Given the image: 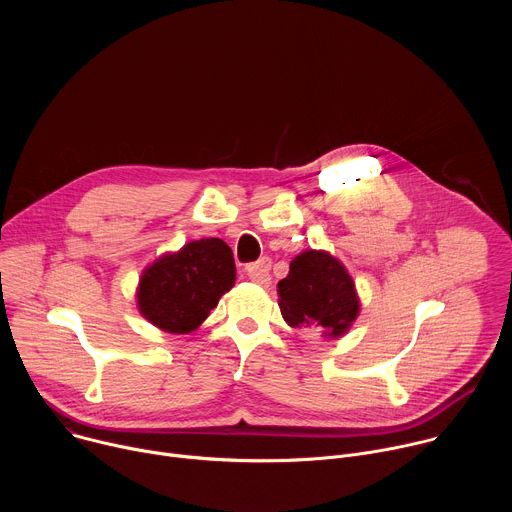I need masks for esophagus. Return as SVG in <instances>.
Listing matches in <instances>:
<instances>
[{"label":"esophagus","mask_w":512,"mask_h":512,"mask_svg":"<svg viewBox=\"0 0 512 512\" xmlns=\"http://www.w3.org/2000/svg\"><path fill=\"white\" fill-rule=\"evenodd\" d=\"M269 269H271V263L267 259H261V261H255V263H249L245 267V275L255 281V283H261L265 285L269 281Z\"/></svg>","instance_id":"1"}]
</instances>
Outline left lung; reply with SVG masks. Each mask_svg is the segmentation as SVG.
Wrapping results in <instances>:
<instances>
[{"instance_id": "left-lung-1", "label": "left lung", "mask_w": 512, "mask_h": 512, "mask_svg": "<svg viewBox=\"0 0 512 512\" xmlns=\"http://www.w3.org/2000/svg\"><path fill=\"white\" fill-rule=\"evenodd\" d=\"M279 308L291 328H324L330 336L348 330L358 314L354 283L340 261L324 251H306L277 283Z\"/></svg>"}]
</instances>
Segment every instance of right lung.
<instances>
[{
  "mask_svg": "<svg viewBox=\"0 0 512 512\" xmlns=\"http://www.w3.org/2000/svg\"><path fill=\"white\" fill-rule=\"evenodd\" d=\"M235 283V259L223 239H200L145 269L139 312L166 332L198 328Z\"/></svg>",
  "mask_w": 512,
  "mask_h": 512,
  "instance_id": "right-lung-1",
  "label": "right lung"
}]
</instances>
